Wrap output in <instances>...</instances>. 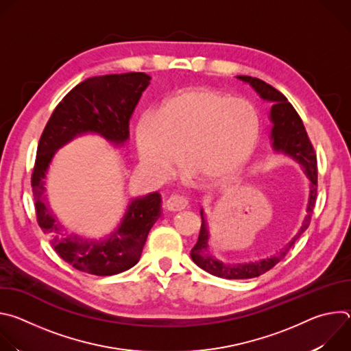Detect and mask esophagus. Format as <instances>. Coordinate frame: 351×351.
<instances>
[{
  "instance_id": "obj_1",
  "label": "esophagus",
  "mask_w": 351,
  "mask_h": 351,
  "mask_svg": "<svg viewBox=\"0 0 351 351\" xmlns=\"http://www.w3.org/2000/svg\"><path fill=\"white\" fill-rule=\"evenodd\" d=\"M165 207H167V210H169V211H182V210H184V208H187L189 207V199L186 198V197H183V195H178V194H175V195H171L167 202H165Z\"/></svg>"
}]
</instances>
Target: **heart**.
Masks as SVG:
<instances>
[{"instance_id": "obj_1", "label": "heart", "mask_w": 351, "mask_h": 351, "mask_svg": "<svg viewBox=\"0 0 351 351\" xmlns=\"http://www.w3.org/2000/svg\"><path fill=\"white\" fill-rule=\"evenodd\" d=\"M261 119L245 98L211 88H189L168 97L136 125L137 153L156 178H168L180 161L210 182L237 175L253 156Z\"/></svg>"}]
</instances>
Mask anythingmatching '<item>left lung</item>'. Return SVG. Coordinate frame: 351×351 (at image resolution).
<instances>
[{
	"label": "left lung",
	"mask_w": 351,
	"mask_h": 351,
	"mask_svg": "<svg viewBox=\"0 0 351 351\" xmlns=\"http://www.w3.org/2000/svg\"><path fill=\"white\" fill-rule=\"evenodd\" d=\"M240 80L250 83L252 87L260 94L261 98L268 99L274 106L271 108V121L274 123L271 138L272 147L275 152L285 153L291 156L300 165L304 168L306 175L311 180L310 186V199L307 206V217L304 222L297 232V234L280 250L276 254L269 258L253 261V263H234V264H223L215 260L208 252V226L204 219V214L202 211V229H199L198 240L195 245L191 248V258L193 261L204 271L218 278L225 279H250L256 278L271 268H274L279 261H282L286 254L290 252V248L295 243V240L304 233L311 222V215L315 207L317 199V189H318V169H317V154L314 147L308 138L304 123L294 110V107L287 101V98L275 87L265 83L261 79L252 76H237Z\"/></svg>",
	"instance_id": "obj_1"
}]
</instances>
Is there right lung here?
<instances>
[{
	"label": "right lung",
	"instance_id": "1",
	"mask_svg": "<svg viewBox=\"0 0 351 351\" xmlns=\"http://www.w3.org/2000/svg\"><path fill=\"white\" fill-rule=\"evenodd\" d=\"M149 79L143 72H130L83 80L56 107L40 137L32 172L37 222L57 254L82 272L110 276L134 267L149 229L161 215V195L156 191L132 199L117 230L104 240H90L68 233L49 210L47 169L58 148L84 133H98L114 144H123L129 137V119Z\"/></svg>",
	"mask_w": 351,
	"mask_h": 351
}]
</instances>
